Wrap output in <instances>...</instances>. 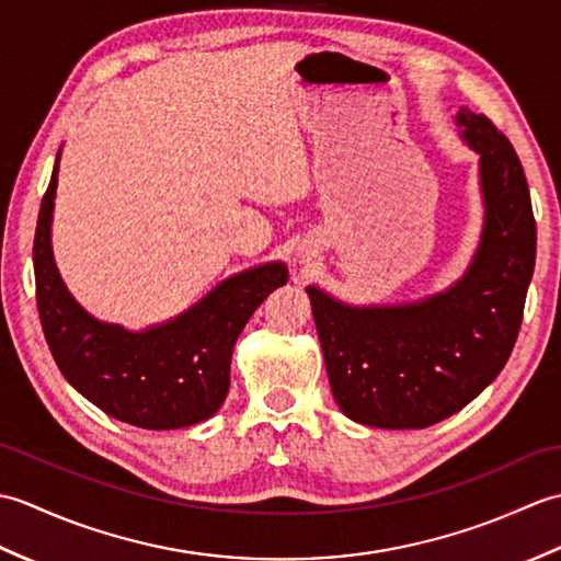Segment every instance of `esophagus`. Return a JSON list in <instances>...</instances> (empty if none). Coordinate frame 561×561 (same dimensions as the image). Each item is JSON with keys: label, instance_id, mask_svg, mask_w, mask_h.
Masks as SVG:
<instances>
[{"label": "esophagus", "instance_id": "34e87169", "mask_svg": "<svg viewBox=\"0 0 561 561\" xmlns=\"http://www.w3.org/2000/svg\"><path fill=\"white\" fill-rule=\"evenodd\" d=\"M304 260H311V255H308V253H304Z\"/></svg>", "mask_w": 561, "mask_h": 561}]
</instances>
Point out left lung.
Segmentation results:
<instances>
[{
	"label": "left lung",
	"instance_id": "1",
	"mask_svg": "<svg viewBox=\"0 0 561 561\" xmlns=\"http://www.w3.org/2000/svg\"><path fill=\"white\" fill-rule=\"evenodd\" d=\"M460 137L480 157L484 221L458 282L412 304L352 306L306 287L332 396L352 422L426 428L460 412L502 374L535 267L526 173L490 117L458 108Z\"/></svg>",
	"mask_w": 561,
	"mask_h": 561
}]
</instances>
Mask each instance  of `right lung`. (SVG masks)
Instances as JSON below:
<instances>
[{
  "label": "right lung",
  "instance_id": "obj_1",
  "mask_svg": "<svg viewBox=\"0 0 561 561\" xmlns=\"http://www.w3.org/2000/svg\"><path fill=\"white\" fill-rule=\"evenodd\" d=\"M59 151L33 241L35 299L59 371L105 414L141 428H183L209 420L229 392L241 330L267 296L287 284L274 260L219 282L187 311L147 330L103 323L69 294L53 255Z\"/></svg>",
  "mask_w": 561,
  "mask_h": 561
}]
</instances>
